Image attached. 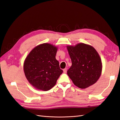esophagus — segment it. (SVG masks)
Masks as SVG:
<instances>
[{
  "instance_id": "1",
  "label": "esophagus",
  "mask_w": 120,
  "mask_h": 120,
  "mask_svg": "<svg viewBox=\"0 0 120 120\" xmlns=\"http://www.w3.org/2000/svg\"><path fill=\"white\" fill-rule=\"evenodd\" d=\"M63 71H64V73H67V68H64L63 70Z\"/></svg>"
}]
</instances>
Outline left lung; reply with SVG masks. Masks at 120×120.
<instances>
[{
	"instance_id": "obj_1",
	"label": "left lung",
	"mask_w": 120,
	"mask_h": 120,
	"mask_svg": "<svg viewBox=\"0 0 120 120\" xmlns=\"http://www.w3.org/2000/svg\"><path fill=\"white\" fill-rule=\"evenodd\" d=\"M67 48L72 63L67 74L74 85L86 89L95 83L102 71L101 60L95 49L83 43Z\"/></svg>"
}]
</instances>
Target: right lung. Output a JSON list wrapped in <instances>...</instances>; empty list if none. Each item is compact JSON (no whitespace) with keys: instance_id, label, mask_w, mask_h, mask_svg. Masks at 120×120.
I'll return each instance as SVG.
<instances>
[{"instance_id":"1","label":"right lung","mask_w":120,"mask_h":120,"mask_svg":"<svg viewBox=\"0 0 120 120\" xmlns=\"http://www.w3.org/2000/svg\"><path fill=\"white\" fill-rule=\"evenodd\" d=\"M57 50L56 46L42 43L32 49L25 59V77L34 88L47 91L56 84L63 72L56 59Z\"/></svg>"}]
</instances>
